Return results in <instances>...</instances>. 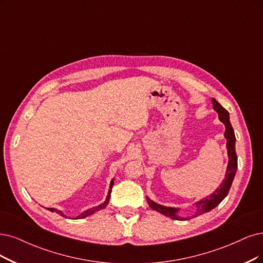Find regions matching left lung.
Returning <instances> with one entry per match:
<instances>
[{
	"mask_svg": "<svg viewBox=\"0 0 263 263\" xmlns=\"http://www.w3.org/2000/svg\"><path fill=\"white\" fill-rule=\"evenodd\" d=\"M212 105H213V109H215L218 115H219V119L220 121L226 125V132H224V137L227 139V149H228V156H229V163H228V168L226 172V178L223 180L222 184L220 185V189H217L215 192H213L210 196H207L206 198H203L197 202H195V213H194V217H197L202 215V213H206L213 208H216L219 203L224 199L228 195V193L231 189L232 182L234 180L236 169H237V156H236V152H235V134L234 130L232 128V124L230 122V115L229 111L222 107L215 99L211 100ZM147 202L149 207L153 210H156L160 213H162L163 216L169 217L174 220H180L183 221L185 220V218H181L178 216L179 208H172V207H166L159 205V203H156L155 201L151 200L147 197ZM191 219V218H186Z\"/></svg>",
	"mask_w": 263,
	"mask_h": 263,
	"instance_id": "obj_1",
	"label": "left lung"
}]
</instances>
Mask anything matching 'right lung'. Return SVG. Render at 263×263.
Instances as JSON below:
<instances>
[{"instance_id":"right-lung-1","label":"right lung","mask_w":263,"mask_h":263,"mask_svg":"<svg viewBox=\"0 0 263 263\" xmlns=\"http://www.w3.org/2000/svg\"><path fill=\"white\" fill-rule=\"evenodd\" d=\"M112 185H114V179H112V180H111V182H110V185H109V191H108V195H107V197H106V199H105V201H104L103 203H101V205H99V206L95 207V208H93V209H87V210H85L83 213H81L80 216H78L76 219H82V218H85V217H89V216L93 215L94 212L99 211V210H101V209H104V208H105L107 205H108V202H109V198H110V193H111V189H112ZM48 210L52 211V212H56V213H58V215H61L62 217H65V218H66V216L64 215L63 211H61V210H57V209H54V208H48Z\"/></svg>"}]
</instances>
